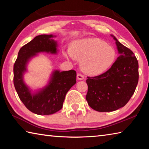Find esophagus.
I'll return each instance as SVG.
<instances>
[{
    "mask_svg": "<svg viewBox=\"0 0 149 149\" xmlns=\"http://www.w3.org/2000/svg\"><path fill=\"white\" fill-rule=\"evenodd\" d=\"M84 78H85V77H84V75H82L81 74H77V79L83 80V79H84Z\"/></svg>",
    "mask_w": 149,
    "mask_h": 149,
    "instance_id": "esophagus-1",
    "label": "esophagus"
}]
</instances>
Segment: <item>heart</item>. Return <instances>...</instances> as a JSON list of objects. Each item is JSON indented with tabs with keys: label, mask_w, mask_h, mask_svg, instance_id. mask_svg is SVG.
Masks as SVG:
<instances>
[{
	"label": "heart",
	"mask_w": 149,
	"mask_h": 149,
	"mask_svg": "<svg viewBox=\"0 0 149 149\" xmlns=\"http://www.w3.org/2000/svg\"><path fill=\"white\" fill-rule=\"evenodd\" d=\"M67 58L81 60V68L85 73L97 75L108 70L116 58L114 48L95 37H89L73 42L71 48L64 51Z\"/></svg>",
	"instance_id": "b5f03b06"
}]
</instances>
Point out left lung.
Masks as SVG:
<instances>
[{"label":"left lung","instance_id":"8db88e82","mask_svg":"<svg viewBox=\"0 0 149 149\" xmlns=\"http://www.w3.org/2000/svg\"><path fill=\"white\" fill-rule=\"evenodd\" d=\"M120 56L104 74L86 80L88 104L98 112H112L127 104L134 93L139 80V64L133 52L118 41Z\"/></svg>","mask_w":149,"mask_h":149}]
</instances>
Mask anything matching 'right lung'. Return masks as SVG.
<instances>
[{"label": "right lung", "mask_w": 149, "mask_h": 149, "mask_svg": "<svg viewBox=\"0 0 149 149\" xmlns=\"http://www.w3.org/2000/svg\"><path fill=\"white\" fill-rule=\"evenodd\" d=\"M53 35H40L19 49L14 65V85L26 107L38 115H50L62 109L65 95L76 83L75 70H54L46 86L33 93L25 84L27 63L40 52L56 54L57 41Z\"/></svg>", "instance_id": "right-lung-1"}]
</instances>
